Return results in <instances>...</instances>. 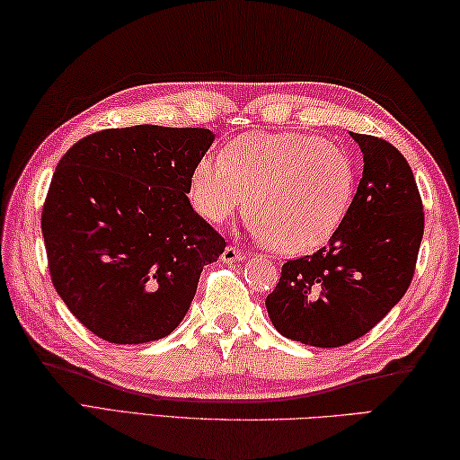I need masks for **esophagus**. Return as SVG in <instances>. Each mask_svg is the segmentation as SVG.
I'll return each mask as SVG.
<instances>
[{
    "mask_svg": "<svg viewBox=\"0 0 460 460\" xmlns=\"http://www.w3.org/2000/svg\"><path fill=\"white\" fill-rule=\"evenodd\" d=\"M241 259H245V253L241 252L239 247L227 245V247L223 249V253H221V261L223 263H235V261H241Z\"/></svg>",
    "mask_w": 460,
    "mask_h": 460,
    "instance_id": "1",
    "label": "esophagus"
}]
</instances>
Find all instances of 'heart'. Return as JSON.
Segmentation results:
<instances>
[{"label": "heart", "mask_w": 460, "mask_h": 460, "mask_svg": "<svg viewBox=\"0 0 460 460\" xmlns=\"http://www.w3.org/2000/svg\"><path fill=\"white\" fill-rule=\"evenodd\" d=\"M354 190L356 166L346 150L302 132L241 138L225 161L203 156L189 182L195 211L213 225L231 221L249 203L253 233L283 255L328 243Z\"/></svg>", "instance_id": "b5f03b06"}]
</instances>
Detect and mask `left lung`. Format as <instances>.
<instances>
[{
  "mask_svg": "<svg viewBox=\"0 0 460 460\" xmlns=\"http://www.w3.org/2000/svg\"><path fill=\"white\" fill-rule=\"evenodd\" d=\"M364 155L352 205L328 245L289 259L265 299L281 336L338 348L368 333L411 286L424 211L411 164L384 138L349 132Z\"/></svg>",
  "mask_w": 460,
  "mask_h": 460,
  "instance_id": "8db88e82",
  "label": "left lung"
}]
</instances>
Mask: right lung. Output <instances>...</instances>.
Masks as SVG:
<instances>
[{"label":"right lung","instance_id":"obj_1","mask_svg":"<svg viewBox=\"0 0 460 460\" xmlns=\"http://www.w3.org/2000/svg\"><path fill=\"white\" fill-rule=\"evenodd\" d=\"M215 135L138 124L78 140L41 211L49 278L80 323L112 344L177 328L225 239L195 213L189 182Z\"/></svg>","mask_w":460,"mask_h":460}]
</instances>
